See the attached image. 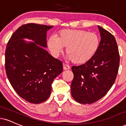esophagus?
<instances>
[{
    "label": "esophagus",
    "mask_w": 126,
    "mask_h": 126,
    "mask_svg": "<svg viewBox=\"0 0 126 126\" xmlns=\"http://www.w3.org/2000/svg\"><path fill=\"white\" fill-rule=\"evenodd\" d=\"M63 69L64 70H69L70 69V66L69 65L66 64H63Z\"/></svg>",
    "instance_id": "esophagus-1"
}]
</instances>
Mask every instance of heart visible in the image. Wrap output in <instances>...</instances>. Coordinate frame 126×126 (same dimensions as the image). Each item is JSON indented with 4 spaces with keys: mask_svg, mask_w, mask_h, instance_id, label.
Here are the masks:
<instances>
[{
    "mask_svg": "<svg viewBox=\"0 0 126 126\" xmlns=\"http://www.w3.org/2000/svg\"><path fill=\"white\" fill-rule=\"evenodd\" d=\"M100 40L96 33L83 30L63 29L57 37H50L48 47L52 53L57 56L66 47V53L70 60L76 64L89 62L99 48Z\"/></svg>",
    "mask_w": 126,
    "mask_h": 126,
    "instance_id": "1",
    "label": "heart"
}]
</instances>
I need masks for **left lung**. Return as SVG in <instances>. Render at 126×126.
I'll return each instance as SVG.
<instances>
[{
	"instance_id": "left-lung-1",
	"label": "left lung",
	"mask_w": 126,
	"mask_h": 126,
	"mask_svg": "<svg viewBox=\"0 0 126 126\" xmlns=\"http://www.w3.org/2000/svg\"><path fill=\"white\" fill-rule=\"evenodd\" d=\"M98 28L101 40L96 53L84 64L72 67L74 78L71 93L81 104L93 103L105 96L119 70L120 55L116 39L107 30Z\"/></svg>"
}]
</instances>
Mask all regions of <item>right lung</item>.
<instances>
[{
  "instance_id": "1",
  "label": "right lung",
  "mask_w": 126,
  "mask_h": 126,
  "mask_svg": "<svg viewBox=\"0 0 126 126\" xmlns=\"http://www.w3.org/2000/svg\"><path fill=\"white\" fill-rule=\"evenodd\" d=\"M53 27L35 23L23 25L12 34L7 44V78L17 94L31 103L46 101L50 95L53 81L63 72L62 62L41 47H47V32ZM23 38L35 42H25Z\"/></svg>"
}]
</instances>
